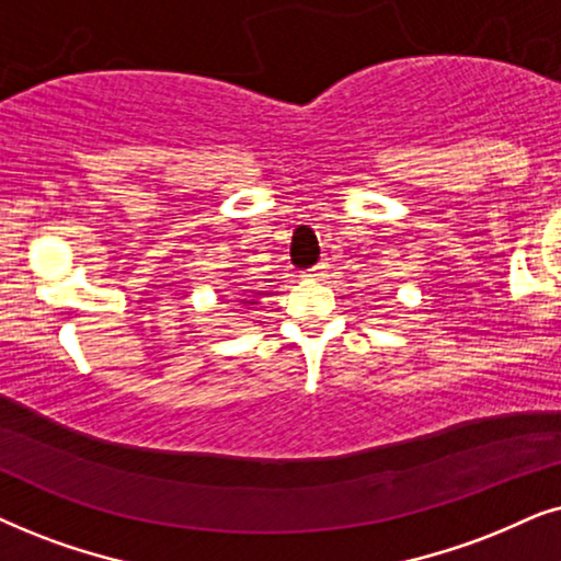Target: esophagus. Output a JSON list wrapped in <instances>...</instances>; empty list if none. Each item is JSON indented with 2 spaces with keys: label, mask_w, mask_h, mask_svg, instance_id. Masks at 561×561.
I'll return each instance as SVG.
<instances>
[{
  "label": "esophagus",
  "mask_w": 561,
  "mask_h": 561,
  "mask_svg": "<svg viewBox=\"0 0 561 561\" xmlns=\"http://www.w3.org/2000/svg\"><path fill=\"white\" fill-rule=\"evenodd\" d=\"M325 272H328V266L325 264H318V266L308 268V272H305L302 276H308V279H323Z\"/></svg>",
  "instance_id": "1"
}]
</instances>
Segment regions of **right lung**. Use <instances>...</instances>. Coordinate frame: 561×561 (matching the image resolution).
Returning <instances> with one entry per match:
<instances>
[{
    "label": "right lung",
    "mask_w": 561,
    "mask_h": 561,
    "mask_svg": "<svg viewBox=\"0 0 561 561\" xmlns=\"http://www.w3.org/2000/svg\"><path fill=\"white\" fill-rule=\"evenodd\" d=\"M236 305H241V308H253V305H256V300H253V297H249V295H243V297H236Z\"/></svg>",
    "instance_id": "obj_1"
}]
</instances>
